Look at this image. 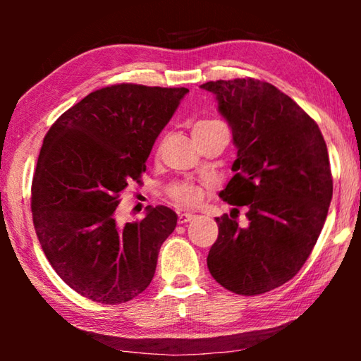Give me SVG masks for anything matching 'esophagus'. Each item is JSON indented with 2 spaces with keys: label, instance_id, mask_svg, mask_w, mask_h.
<instances>
[{
  "label": "esophagus",
  "instance_id": "1",
  "mask_svg": "<svg viewBox=\"0 0 361 361\" xmlns=\"http://www.w3.org/2000/svg\"><path fill=\"white\" fill-rule=\"evenodd\" d=\"M192 218H194L192 213H180V215H178V223L180 224L188 223V221H191Z\"/></svg>",
  "mask_w": 361,
  "mask_h": 361
}]
</instances>
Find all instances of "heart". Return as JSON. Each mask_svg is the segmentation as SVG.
Wrapping results in <instances>:
<instances>
[{
    "instance_id": "heart-1",
    "label": "heart",
    "mask_w": 361,
    "mask_h": 361,
    "mask_svg": "<svg viewBox=\"0 0 361 361\" xmlns=\"http://www.w3.org/2000/svg\"><path fill=\"white\" fill-rule=\"evenodd\" d=\"M210 124H215V122H210V121L200 122V124L195 126V129H200V127H205ZM167 195L170 197V200H172V202L176 205L195 207L202 202L204 189L192 185V183H188V181H176V183H172V185L167 188Z\"/></svg>"
}]
</instances>
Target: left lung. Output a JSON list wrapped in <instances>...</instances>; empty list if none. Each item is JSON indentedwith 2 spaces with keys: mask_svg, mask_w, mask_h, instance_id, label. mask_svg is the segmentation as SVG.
<instances>
[{
  "mask_svg": "<svg viewBox=\"0 0 361 361\" xmlns=\"http://www.w3.org/2000/svg\"><path fill=\"white\" fill-rule=\"evenodd\" d=\"M200 87L215 95L237 148L235 175L219 197L248 209L247 228L232 215L216 218L207 266L226 290L261 295L295 277L319 239L333 197L326 143L315 121L272 84L248 78Z\"/></svg>",
  "mask_w": 361,
  "mask_h": 361,
  "instance_id": "1",
  "label": "left lung"
}]
</instances>
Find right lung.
I'll list each match as a JSON object with an SVG mask.
<instances>
[{
  "label": "right lung",
  "instance_id": "obj_1",
  "mask_svg": "<svg viewBox=\"0 0 361 361\" xmlns=\"http://www.w3.org/2000/svg\"><path fill=\"white\" fill-rule=\"evenodd\" d=\"M188 92L103 87L65 111L44 137L32 183L33 223L54 271L79 295L127 302L154 277L159 250L178 216L149 205L142 221L122 226L116 209Z\"/></svg>",
  "mask_w": 361,
  "mask_h": 361
}]
</instances>
